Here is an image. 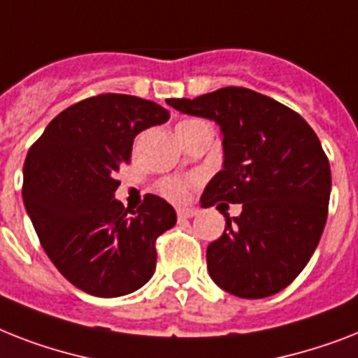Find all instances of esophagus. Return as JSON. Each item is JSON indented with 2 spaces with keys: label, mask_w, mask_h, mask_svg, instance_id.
Returning a JSON list of instances; mask_svg holds the SVG:
<instances>
[{
  "label": "esophagus",
  "mask_w": 358,
  "mask_h": 358,
  "mask_svg": "<svg viewBox=\"0 0 358 358\" xmlns=\"http://www.w3.org/2000/svg\"><path fill=\"white\" fill-rule=\"evenodd\" d=\"M176 213H178V219H191V217H194L199 211L193 208H178L176 209Z\"/></svg>",
  "instance_id": "34e87169"
}]
</instances>
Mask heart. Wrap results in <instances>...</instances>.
<instances>
[{
	"mask_svg": "<svg viewBox=\"0 0 358 358\" xmlns=\"http://www.w3.org/2000/svg\"><path fill=\"white\" fill-rule=\"evenodd\" d=\"M196 123H202V121L187 119V121H182V123L176 127V130H184ZM194 182H196L194 178H176V176H169V178H164L159 182L158 189L165 199L174 200V202H182V200H185L189 196V189H191V185H193Z\"/></svg>",
	"mask_w": 358,
	"mask_h": 358,
	"instance_id": "obj_1",
	"label": "heart"
}]
</instances>
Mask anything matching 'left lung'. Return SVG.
Wrapping results in <instances>:
<instances>
[{
  "instance_id": "obj_1",
  "label": "left lung",
  "mask_w": 358,
  "mask_h": 358,
  "mask_svg": "<svg viewBox=\"0 0 358 358\" xmlns=\"http://www.w3.org/2000/svg\"><path fill=\"white\" fill-rule=\"evenodd\" d=\"M167 104L213 119L224 136V167L202 206L243 204L239 217L224 214V234L208 246L211 280L248 300L283 290L309 263L327 220L331 167L318 136L300 113L248 88Z\"/></svg>"
}]
</instances>
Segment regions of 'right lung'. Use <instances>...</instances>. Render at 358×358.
Segmentation results:
<instances>
[{
  "mask_svg": "<svg viewBox=\"0 0 358 358\" xmlns=\"http://www.w3.org/2000/svg\"><path fill=\"white\" fill-rule=\"evenodd\" d=\"M167 119L152 101L95 95L58 113L29 149L23 204L49 259L88 294L117 298L152 278L156 239L176 224V211L156 194L130 211L113 193L134 138Z\"/></svg>",
  "mask_w": 358,
  "mask_h": 358,
  "instance_id": "right-lung-1",
  "label": "right lung"
}]
</instances>
